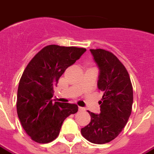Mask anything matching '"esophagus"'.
<instances>
[{
  "label": "esophagus",
  "instance_id": "obj_1",
  "mask_svg": "<svg viewBox=\"0 0 154 154\" xmlns=\"http://www.w3.org/2000/svg\"><path fill=\"white\" fill-rule=\"evenodd\" d=\"M78 110H79V112H85V108L82 107H78Z\"/></svg>",
  "mask_w": 154,
  "mask_h": 154
}]
</instances>
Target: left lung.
<instances>
[{
	"instance_id": "1",
	"label": "left lung",
	"mask_w": 154,
	"mask_h": 154,
	"mask_svg": "<svg viewBox=\"0 0 154 154\" xmlns=\"http://www.w3.org/2000/svg\"><path fill=\"white\" fill-rule=\"evenodd\" d=\"M99 69L97 85L103 92L100 113L88 111L91 122L81 128L84 138L95 144L111 142L127 124L133 104V88L128 72L112 53L103 49H91Z\"/></svg>"
}]
</instances>
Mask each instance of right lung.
I'll return each instance as SVG.
<instances>
[{
	"label": "right lung",
	"instance_id": "1",
	"mask_svg": "<svg viewBox=\"0 0 154 154\" xmlns=\"http://www.w3.org/2000/svg\"><path fill=\"white\" fill-rule=\"evenodd\" d=\"M85 51V48L49 45L36 54L23 71L16 108L22 127L35 142H52L65 119L78 111L77 104L54 103L51 98L60 77Z\"/></svg>",
	"mask_w": 154,
	"mask_h": 154
}]
</instances>
